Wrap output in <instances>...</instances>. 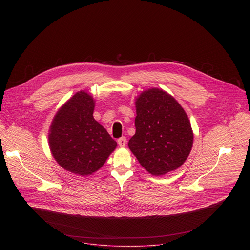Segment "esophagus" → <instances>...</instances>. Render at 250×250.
Instances as JSON below:
<instances>
[{
  "instance_id": "esophagus-1",
  "label": "esophagus",
  "mask_w": 250,
  "mask_h": 250,
  "mask_svg": "<svg viewBox=\"0 0 250 250\" xmlns=\"http://www.w3.org/2000/svg\"><path fill=\"white\" fill-rule=\"evenodd\" d=\"M118 144H119V146H120L121 147H125V145H126V138H125V136L119 138V139H118Z\"/></svg>"
}]
</instances>
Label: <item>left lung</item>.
<instances>
[{
	"label": "left lung",
	"instance_id": "obj_1",
	"mask_svg": "<svg viewBox=\"0 0 250 250\" xmlns=\"http://www.w3.org/2000/svg\"><path fill=\"white\" fill-rule=\"evenodd\" d=\"M135 134L128 147L141 166L159 176L180 167L190 154L193 131L182 106L159 89L136 99Z\"/></svg>",
	"mask_w": 250,
	"mask_h": 250
}]
</instances>
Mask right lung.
Instances as JSON below:
<instances>
[{
    "instance_id": "add662e5",
    "label": "right lung",
    "mask_w": 250,
    "mask_h": 250,
    "mask_svg": "<svg viewBox=\"0 0 250 250\" xmlns=\"http://www.w3.org/2000/svg\"><path fill=\"white\" fill-rule=\"evenodd\" d=\"M95 103L86 92L76 93L53 119L49 146L57 163L82 176L99 170L117 142L93 117Z\"/></svg>"
}]
</instances>
